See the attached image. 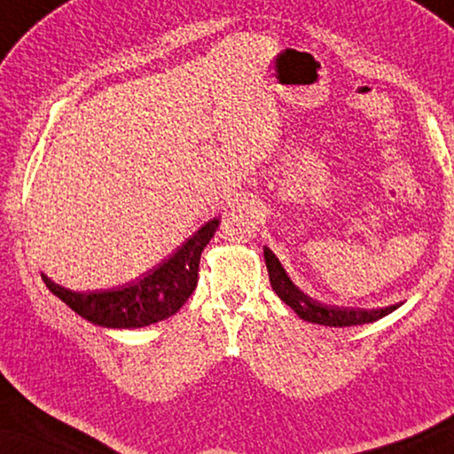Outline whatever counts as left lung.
<instances>
[{"label": "left lung", "instance_id": "1", "mask_svg": "<svg viewBox=\"0 0 454 454\" xmlns=\"http://www.w3.org/2000/svg\"><path fill=\"white\" fill-rule=\"evenodd\" d=\"M264 260L268 268V276H270V286L278 294L284 304H288L298 317L312 325H325V326H356V325H368L382 317H387L393 310H396L401 304L384 306V309H347V306H334V304H322L314 301L309 294L296 286L290 280V276L284 270L280 260L274 256V252L264 246Z\"/></svg>", "mask_w": 454, "mask_h": 454}]
</instances>
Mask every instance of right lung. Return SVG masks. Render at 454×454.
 I'll use <instances>...</instances> for the list:
<instances>
[{
  "instance_id": "obj_1",
  "label": "right lung",
  "mask_w": 454,
  "mask_h": 454,
  "mask_svg": "<svg viewBox=\"0 0 454 454\" xmlns=\"http://www.w3.org/2000/svg\"><path fill=\"white\" fill-rule=\"evenodd\" d=\"M220 220L214 218L192 234L164 262L150 268L140 278L116 288L75 292L51 282L42 274L53 294L82 318L106 328H142L178 312L198 284L200 256L216 234Z\"/></svg>"
}]
</instances>
